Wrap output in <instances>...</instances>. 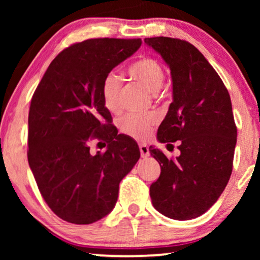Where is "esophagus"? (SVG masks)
Masks as SVG:
<instances>
[{"label":"esophagus","mask_w":260,"mask_h":260,"mask_svg":"<svg viewBox=\"0 0 260 260\" xmlns=\"http://www.w3.org/2000/svg\"><path fill=\"white\" fill-rule=\"evenodd\" d=\"M140 151H141V156L142 157H148L149 156V148L148 145L145 144H140Z\"/></svg>","instance_id":"34e87169"}]
</instances>
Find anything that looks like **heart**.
I'll return each mask as SVG.
<instances>
[{"label": "heart", "mask_w": 260, "mask_h": 260, "mask_svg": "<svg viewBox=\"0 0 260 260\" xmlns=\"http://www.w3.org/2000/svg\"><path fill=\"white\" fill-rule=\"evenodd\" d=\"M127 76L143 84L152 93L159 91L165 81V71L157 60L141 58L126 69ZM122 79L115 73L106 74L102 83L103 104L110 112L120 111ZM155 113H130L119 122V127L127 136L137 141H145L150 137L154 126L157 124Z\"/></svg>", "instance_id": "heart-1"}]
</instances>
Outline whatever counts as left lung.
Segmentation results:
<instances>
[{
  "label": "left lung",
  "instance_id": "left-lung-1",
  "mask_svg": "<svg viewBox=\"0 0 260 260\" xmlns=\"http://www.w3.org/2000/svg\"><path fill=\"white\" fill-rule=\"evenodd\" d=\"M169 66L173 103L157 131L161 143L180 141V156L168 158L149 148L161 166L150 186L154 207L175 220H190L207 212L229 183L233 168L237 126L230 93L221 78L197 47L167 37L147 38Z\"/></svg>",
  "mask_w": 260,
  "mask_h": 260
}]
</instances>
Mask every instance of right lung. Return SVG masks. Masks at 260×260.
<instances>
[{
	"mask_svg": "<svg viewBox=\"0 0 260 260\" xmlns=\"http://www.w3.org/2000/svg\"><path fill=\"white\" fill-rule=\"evenodd\" d=\"M141 45V39L110 38L71 45L51 62L31 98L28 163L46 204L67 222L88 225L108 215L119 182L140 159L136 142L111 124L102 83ZM93 139L108 143L105 153L90 154Z\"/></svg>",
	"mask_w": 260,
	"mask_h": 260,
	"instance_id": "obj_1",
	"label": "right lung"
}]
</instances>
